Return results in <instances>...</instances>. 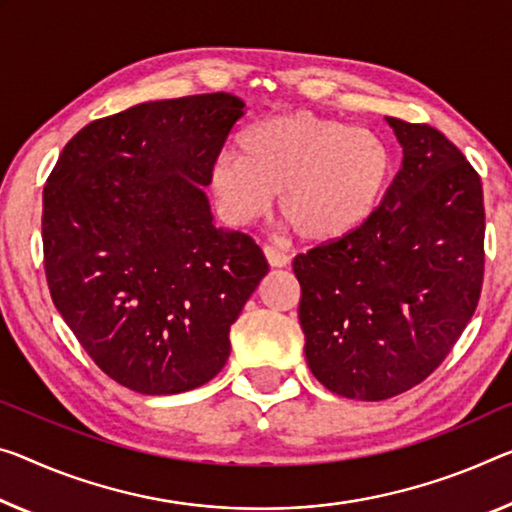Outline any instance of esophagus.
Segmentation results:
<instances>
[{
	"mask_svg": "<svg viewBox=\"0 0 512 512\" xmlns=\"http://www.w3.org/2000/svg\"><path fill=\"white\" fill-rule=\"evenodd\" d=\"M263 251H265L267 263H270L272 267H286L290 263V256L283 249H277V247H272V245H265Z\"/></svg>",
	"mask_w": 512,
	"mask_h": 512,
	"instance_id": "esophagus-1",
	"label": "esophagus"
}]
</instances>
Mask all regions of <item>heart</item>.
I'll use <instances>...</instances> for the list:
<instances>
[{"label":"heart","instance_id":"obj_1","mask_svg":"<svg viewBox=\"0 0 512 512\" xmlns=\"http://www.w3.org/2000/svg\"><path fill=\"white\" fill-rule=\"evenodd\" d=\"M391 171V148L377 132L297 112L242 132L240 155H219L210 185L233 226L263 217L279 192L283 222L304 240L327 242L373 215Z\"/></svg>","mask_w":512,"mask_h":512}]
</instances>
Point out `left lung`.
Masks as SVG:
<instances>
[{"label":"left lung","instance_id":"1","mask_svg":"<svg viewBox=\"0 0 512 512\" xmlns=\"http://www.w3.org/2000/svg\"><path fill=\"white\" fill-rule=\"evenodd\" d=\"M403 167L350 235L295 256L311 373L387 400L442 364L476 311L485 270L481 176L442 132L387 116Z\"/></svg>","mask_w":512,"mask_h":512}]
</instances>
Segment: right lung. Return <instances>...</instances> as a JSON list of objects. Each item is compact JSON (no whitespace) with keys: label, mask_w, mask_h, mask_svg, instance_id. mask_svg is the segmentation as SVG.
I'll return each mask as SVG.
<instances>
[{"label":"right lung","mask_w":512,"mask_h":512,"mask_svg":"<svg viewBox=\"0 0 512 512\" xmlns=\"http://www.w3.org/2000/svg\"><path fill=\"white\" fill-rule=\"evenodd\" d=\"M242 116L231 93L141 102L77 132L45 183L52 302L100 371L137 393L222 371L270 270L247 233L215 226L203 192Z\"/></svg>","instance_id":"1"}]
</instances>
